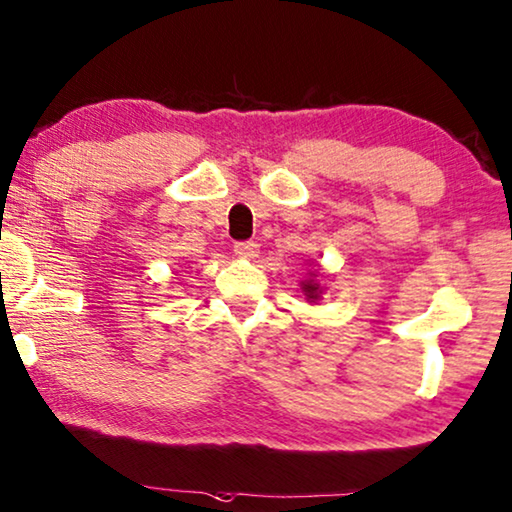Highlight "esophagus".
<instances>
[{
  "label": "esophagus",
  "mask_w": 512,
  "mask_h": 512,
  "mask_svg": "<svg viewBox=\"0 0 512 512\" xmlns=\"http://www.w3.org/2000/svg\"><path fill=\"white\" fill-rule=\"evenodd\" d=\"M257 253H259V246L253 241H243L234 246V255H237L239 259H255Z\"/></svg>",
  "instance_id": "34e87169"
}]
</instances>
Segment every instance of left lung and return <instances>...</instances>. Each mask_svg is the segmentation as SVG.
I'll return each instance as SVG.
<instances>
[{
  "mask_svg": "<svg viewBox=\"0 0 512 512\" xmlns=\"http://www.w3.org/2000/svg\"><path fill=\"white\" fill-rule=\"evenodd\" d=\"M300 289H303V294H305L307 300H310V303L319 305L323 291H326V287L321 285V275H319V271H316V269H314V271H307L305 278L300 280Z\"/></svg>",
  "mask_w": 512,
  "mask_h": 512,
  "instance_id": "1",
  "label": "left lung"
}]
</instances>
